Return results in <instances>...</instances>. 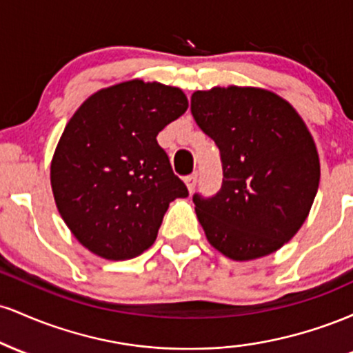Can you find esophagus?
Segmentation results:
<instances>
[{
  "instance_id": "34e87169",
  "label": "esophagus",
  "mask_w": 353,
  "mask_h": 353,
  "mask_svg": "<svg viewBox=\"0 0 353 353\" xmlns=\"http://www.w3.org/2000/svg\"><path fill=\"white\" fill-rule=\"evenodd\" d=\"M184 182H185V185H188L189 192H192V190L196 189V184H197V174H196V172L190 174V176L185 177Z\"/></svg>"
}]
</instances>
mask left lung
Instances as JSON below:
<instances>
[{"label": "left lung", "mask_w": 353, "mask_h": 353, "mask_svg": "<svg viewBox=\"0 0 353 353\" xmlns=\"http://www.w3.org/2000/svg\"><path fill=\"white\" fill-rule=\"evenodd\" d=\"M190 112L224 171L212 199H192L209 244L239 262L274 254L302 228L319 189L309 128L289 101L254 86L194 91Z\"/></svg>", "instance_id": "obj_1"}]
</instances>
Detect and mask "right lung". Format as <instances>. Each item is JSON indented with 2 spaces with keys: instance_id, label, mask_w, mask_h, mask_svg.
Masks as SVG:
<instances>
[{
  "instance_id": "right-lung-1",
  "label": "right lung",
  "mask_w": 353,
  "mask_h": 353,
  "mask_svg": "<svg viewBox=\"0 0 353 353\" xmlns=\"http://www.w3.org/2000/svg\"><path fill=\"white\" fill-rule=\"evenodd\" d=\"M188 108L182 89L131 79L96 91L68 121L51 159V189L89 252L108 261L143 254L169 204L189 196L156 139Z\"/></svg>"
}]
</instances>
